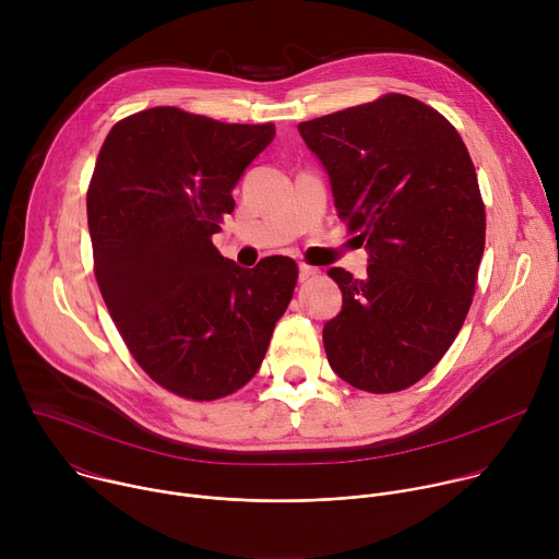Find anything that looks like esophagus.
<instances>
[{
  "label": "esophagus",
  "mask_w": 559,
  "mask_h": 559,
  "mask_svg": "<svg viewBox=\"0 0 559 559\" xmlns=\"http://www.w3.org/2000/svg\"><path fill=\"white\" fill-rule=\"evenodd\" d=\"M318 274V270L316 267H311V265H305V263H298V281L302 283V281H307V278H311V276H316Z\"/></svg>",
  "instance_id": "1"
}]
</instances>
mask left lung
Here are the masks:
<instances>
[{"mask_svg":"<svg viewBox=\"0 0 559 559\" xmlns=\"http://www.w3.org/2000/svg\"><path fill=\"white\" fill-rule=\"evenodd\" d=\"M341 218L369 254L365 278L328 274L343 309L325 323L330 367L352 386L401 391L455 341L485 252V205L455 128L407 95L298 123Z\"/></svg>","mask_w":559,"mask_h":559,"instance_id":"1","label":"left lung"}]
</instances>
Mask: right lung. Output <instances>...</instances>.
<instances>
[{"mask_svg":"<svg viewBox=\"0 0 559 559\" xmlns=\"http://www.w3.org/2000/svg\"><path fill=\"white\" fill-rule=\"evenodd\" d=\"M274 134L164 106L119 121L97 156L86 203L102 296L143 371L190 401L254 378L296 287L287 257L248 270L212 246Z\"/></svg>","mask_w":559,"mask_h":559,"instance_id":"obj_1","label":"right lung"}]
</instances>
